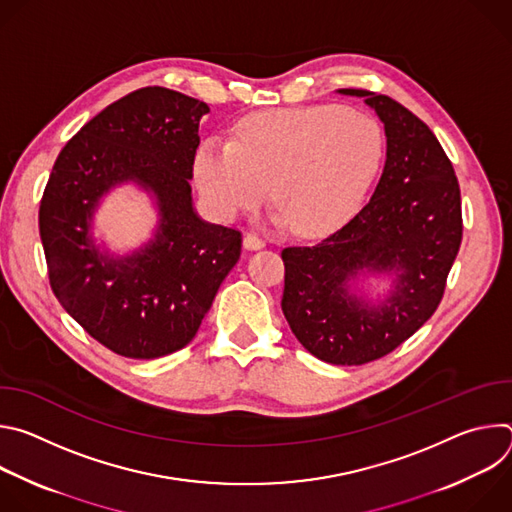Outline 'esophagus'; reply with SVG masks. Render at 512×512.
Returning a JSON list of instances; mask_svg holds the SVG:
<instances>
[{
    "label": "esophagus",
    "instance_id": "esophagus-1",
    "mask_svg": "<svg viewBox=\"0 0 512 512\" xmlns=\"http://www.w3.org/2000/svg\"><path fill=\"white\" fill-rule=\"evenodd\" d=\"M243 247H245V249H249V251H259V249H263V247H265V241H263V239H259L257 235L247 233V235L243 237Z\"/></svg>",
    "mask_w": 512,
    "mask_h": 512
}]
</instances>
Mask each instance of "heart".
<instances>
[{"instance_id":"1","label":"heart","mask_w":512,"mask_h":512,"mask_svg":"<svg viewBox=\"0 0 512 512\" xmlns=\"http://www.w3.org/2000/svg\"><path fill=\"white\" fill-rule=\"evenodd\" d=\"M385 156L379 121L356 109L314 105L243 119L235 141L204 139L196 186L216 218L235 221L269 190L279 221L302 237L334 233L358 212Z\"/></svg>"}]
</instances>
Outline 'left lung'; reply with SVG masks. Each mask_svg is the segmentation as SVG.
<instances>
[{"label":"left lung","instance_id":"8db88e82","mask_svg":"<svg viewBox=\"0 0 512 512\" xmlns=\"http://www.w3.org/2000/svg\"><path fill=\"white\" fill-rule=\"evenodd\" d=\"M385 125L387 160L373 198L314 247L281 251L283 316L316 358L352 367L377 360L437 310L462 243V202L452 162L433 131L401 103L362 89ZM389 276L385 299L359 283Z\"/></svg>","mask_w":512,"mask_h":512}]
</instances>
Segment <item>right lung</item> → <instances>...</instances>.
<instances>
[{
    "label": "right lung",
    "instance_id": "obj_1",
    "mask_svg": "<svg viewBox=\"0 0 512 512\" xmlns=\"http://www.w3.org/2000/svg\"><path fill=\"white\" fill-rule=\"evenodd\" d=\"M208 105L143 87L105 107L58 154L40 212L50 287L95 340L127 358H158L198 332L241 257V233L202 221L192 204L198 123ZM135 183L159 210L150 242L125 256L99 246L94 212Z\"/></svg>",
    "mask_w": 512,
    "mask_h": 512
}]
</instances>
